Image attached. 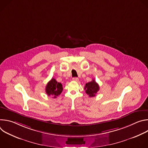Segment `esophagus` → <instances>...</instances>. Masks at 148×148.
Returning <instances> with one entry per match:
<instances>
[{
    "label": "esophagus",
    "instance_id": "34e87169",
    "mask_svg": "<svg viewBox=\"0 0 148 148\" xmlns=\"http://www.w3.org/2000/svg\"><path fill=\"white\" fill-rule=\"evenodd\" d=\"M73 80L74 81H78L79 79H78V78H77V77H74V78H73Z\"/></svg>",
    "mask_w": 148,
    "mask_h": 148
}]
</instances>
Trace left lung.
Listing matches in <instances>:
<instances>
[{
  "mask_svg": "<svg viewBox=\"0 0 148 148\" xmlns=\"http://www.w3.org/2000/svg\"><path fill=\"white\" fill-rule=\"evenodd\" d=\"M84 90H86V92L90 97H93L95 96L97 92L99 90V87L95 81L92 79L91 81L86 84Z\"/></svg>",
  "mask_w": 148,
  "mask_h": 148,
  "instance_id": "8db88e82",
  "label": "left lung"
}]
</instances>
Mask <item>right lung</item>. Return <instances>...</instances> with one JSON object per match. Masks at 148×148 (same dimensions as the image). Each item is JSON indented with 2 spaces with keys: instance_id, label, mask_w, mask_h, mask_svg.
Masks as SVG:
<instances>
[{
  "instance_id": "add662e5",
  "label": "right lung",
  "mask_w": 148,
  "mask_h": 148,
  "mask_svg": "<svg viewBox=\"0 0 148 148\" xmlns=\"http://www.w3.org/2000/svg\"><path fill=\"white\" fill-rule=\"evenodd\" d=\"M63 90L62 84L58 82L54 78H52L47 84L46 87V92L48 96H52L56 98L61 94Z\"/></svg>"
}]
</instances>
